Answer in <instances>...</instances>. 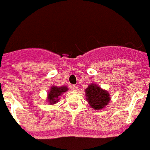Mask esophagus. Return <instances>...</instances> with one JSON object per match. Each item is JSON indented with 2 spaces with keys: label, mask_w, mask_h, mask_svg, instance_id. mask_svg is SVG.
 <instances>
[{
  "label": "esophagus",
  "mask_w": 150,
  "mask_h": 150,
  "mask_svg": "<svg viewBox=\"0 0 150 150\" xmlns=\"http://www.w3.org/2000/svg\"><path fill=\"white\" fill-rule=\"evenodd\" d=\"M71 88H72L73 91H76L78 90V86H76V85H72V86H71Z\"/></svg>",
  "instance_id": "1"
}]
</instances>
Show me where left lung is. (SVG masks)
Returning <instances> with one entry per match:
<instances>
[{
    "label": "left lung",
    "instance_id": "1",
    "mask_svg": "<svg viewBox=\"0 0 150 150\" xmlns=\"http://www.w3.org/2000/svg\"><path fill=\"white\" fill-rule=\"evenodd\" d=\"M86 98L88 104L95 110L103 109L109 104L110 95L107 90L102 89L99 86L91 83L86 88Z\"/></svg>",
    "mask_w": 150,
    "mask_h": 150
}]
</instances>
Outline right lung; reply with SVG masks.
Segmentation results:
<instances>
[{"label": "right lung", "mask_w": 150, "mask_h": 150, "mask_svg": "<svg viewBox=\"0 0 150 150\" xmlns=\"http://www.w3.org/2000/svg\"><path fill=\"white\" fill-rule=\"evenodd\" d=\"M68 90L67 86H52L50 91L48 92V98H47V101L50 104H55L59 101V96L62 94L64 93L65 91Z\"/></svg>", "instance_id": "add662e5"}]
</instances>
